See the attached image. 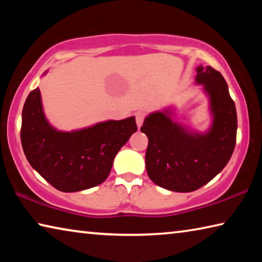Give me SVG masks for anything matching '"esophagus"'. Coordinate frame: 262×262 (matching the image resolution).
I'll return each mask as SVG.
<instances>
[{"mask_svg": "<svg viewBox=\"0 0 262 262\" xmlns=\"http://www.w3.org/2000/svg\"><path fill=\"white\" fill-rule=\"evenodd\" d=\"M144 121V113L143 112H137L136 113V125L139 128H141V126L143 125Z\"/></svg>", "mask_w": 262, "mask_h": 262, "instance_id": "34e87169", "label": "esophagus"}]
</instances>
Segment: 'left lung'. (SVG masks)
Masks as SVG:
<instances>
[{
	"label": "left lung",
	"instance_id": "1",
	"mask_svg": "<svg viewBox=\"0 0 262 262\" xmlns=\"http://www.w3.org/2000/svg\"><path fill=\"white\" fill-rule=\"evenodd\" d=\"M195 83L209 99V129L198 132L174 120L173 107L150 113L141 127L149 140V178L172 192H193L209 183L227 165L236 145V106L224 77L210 66H199Z\"/></svg>",
	"mask_w": 262,
	"mask_h": 262
}]
</instances>
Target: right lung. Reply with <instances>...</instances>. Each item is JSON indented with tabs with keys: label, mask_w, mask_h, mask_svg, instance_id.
Returning a JSON list of instances; mask_svg holds the SVG:
<instances>
[{
	"label": "right lung",
	"mask_w": 262,
	"mask_h": 262,
	"mask_svg": "<svg viewBox=\"0 0 262 262\" xmlns=\"http://www.w3.org/2000/svg\"><path fill=\"white\" fill-rule=\"evenodd\" d=\"M136 130L135 117L72 132L56 129L47 120L37 88L25 100L20 141L30 165L53 187L72 193L104 183L115 155Z\"/></svg>",
	"instance_id": "obj_1"
}]
</instances>
